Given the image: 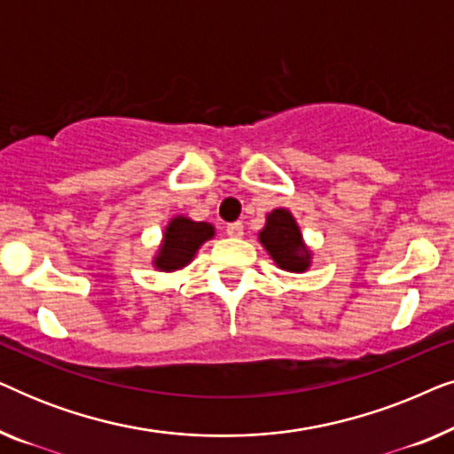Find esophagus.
Returning <instances> with one entry per match:
<instances>
[{"instance_id": "34e87169", "label": "esophagus", "mask_w": 454, "mask_h": 454, "mask_svg": "<svg viewBox=\"0 0 454 454\" xmlns=\"http://www.w3.org/2000/svg\"><path fill=\"white\" fill-rule=\"evenodd\" d=\"M227 235H229V238H241V235H244V225H241L239 221L229 223V225H227Z\"/></svg>"}]
</instances>
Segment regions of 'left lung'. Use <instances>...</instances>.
Returning <instances> with one entry per match:
<instances>
[{
	"instance_id": "1",
	"label": "left lung",
	"mask_w": 454,
	"mask_h": 454,
	"mask_svg": "<svg viewBox=\"0 0 454 454\" xmlns=\"http://www.w3.org/2000/svg\"><path fill=\"white\" fill-rule=\"evenodd\" d=\"M260 244L266 247L278 269L303 272L309 266V250L303 246L300 227L289 210L277 208L266 216V225L260 231Z\"/></svg>"
}]
</instances>
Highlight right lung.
Segmentation results:
<instances>
[{
  "label": "right lung",
  "mask_w": 454,
  "mask_h": 454,
  "mask_svg": "<svg viewBox=\"0 0 454 454\" xmlns=\"http://www.w3.org/2000/svg\"><path fill=\"white\" fill-rule=\"evenodd\" d=\"M215 235V227L208 223H196L188 216H176L165 229V239L160 246L154 266L159 270H177L194 258L204 241Z\"/></svg>",
  "instance_id": "add662e5"
}]
</instances>
